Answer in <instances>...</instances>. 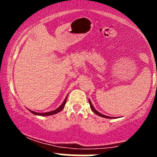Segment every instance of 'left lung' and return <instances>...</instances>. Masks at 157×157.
I'll return each mask as SVG.
<instances>
[{
	"mask_svg": "<svg viewBox=\"0 0 157 157\" xmlns=\"http://www.w3.org/2000/svg\"><path fill=\"white\" fill-rule=\"evenodd\" d=\"M89 103H90V109H92V111H93V112H94L95 114H96V115H99V116L103 117V118H112V117H109V116H107V115H102V114H101L100 112H98L97 110H96V109H95L94 107L93 106V105H92V102H91V101L90 100V99H89Z\"/></svg>",
	"mask_w": 157,
	"mask_h": 157,
	"instance_id": "1",
	"label": "left lung"
}]
</instances>
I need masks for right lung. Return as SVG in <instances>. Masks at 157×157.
Here are the masks:
<instances>
[{"label": "right lung", "mask_w": 157, "mask_h": 157, "mask_svg": "<svg viewBox=\"0 0 157 157\" xmlns=\"http://www.w3.org/2000/svg\"><path fill=\"white\" fill-rule=\"evenodd\" d=\"M67 96H66L65 99H64V100L63 103L61 104V105H60V106L58 107V109H55V110H54V111H52V112H45V113H39V112H33V111H32V110H29V111L32 112V113L34 114V115H41V116H48V115H54V114H57V113H58V112H61V111L63 109H64V105H65V103H66V101H67Z\"/></svg>", "instance_id": "add662e5"}]
</instances>
